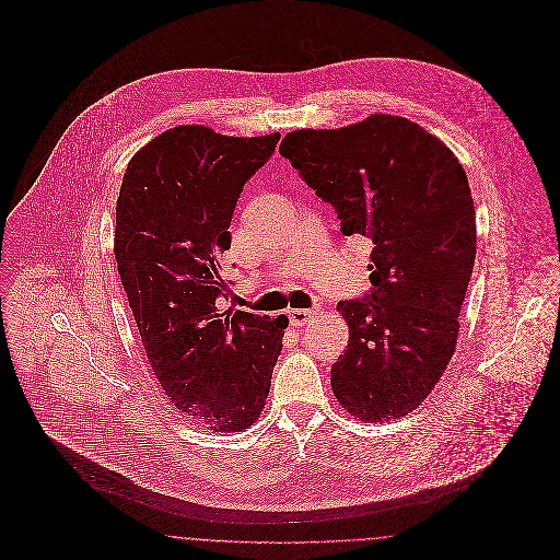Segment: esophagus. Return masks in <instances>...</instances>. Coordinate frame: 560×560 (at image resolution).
Segmentation results:
<instances>
[{
  "mask_svg": "<svg viewBox=\"0 0 560 560\" xmlns=\"http://www.w3.org/2000/svg\"><path fill=\"white\" fill-rule=\"evenodd\" d=\"M317 315V311H306V308H293L289 311V320L291 325H304L306 320L313 319Z\"/></svg>",
  "mask_w": 560,
  "mask_h": 560,
  "instance_id": "1",
  "label": "esophagus"
}]
</instances>
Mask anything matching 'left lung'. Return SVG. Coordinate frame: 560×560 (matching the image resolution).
<instances>
[{
	"label": "left lung",
	"mask_w": 560,
	"mask_h": 560,
	"mask_svg": "<svg viewBox=\"0 0 560 560\" xmlns=\"http://www.w3.org/2000/svg\"><path fill=\"white\" fill-rule=\"evenodd\" d=\"M280 155L334 207L345 237L373 241L371 291L336 306L349 342L331 364V390L364 422L400 418L455 351L477 256L468 176L438 138L390 114L287 133Z\"/></svg>",
	"instance_id": "1"
}]
</instances>
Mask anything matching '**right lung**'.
Listing matches in <instances>:
<instances>
[{
  "label": "right lung",
  "instance_id": "obj_1",
  "mask_svg": "<svg viewBox=\"0 0 560 560\" xmlns=\"http://www.w3.org/2000/svg\"><path fill=\"white\" fill-rule=\"evenodd\" d=\"M278 140L174 127L129 161L116 202L114 254L153 373L211 431L258 418L289 325L224 308L233 282L220 265L243 185Z\"/></svg>",
  "mask_w": 560,
  "mask_h": 560
}]
</instances>
